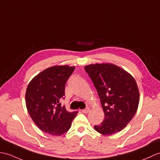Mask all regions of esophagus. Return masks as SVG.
<instances>
[{
  "mask_svg": "<svg viewBox=\"0 0 160 160\" xmlns=\"http://www.w3.org/2000/svg\"><path fill=\"white\" fill-rule=\"evenodd\" d=\"M81 111H82V113L87 114V113L89 112V111H90V108H87L82 110Z\"/></svg>",
  "mask_w": 160,
  "mask_h": 160,
  "instance_id": "34e87169",
  "label": "esophagus"
}]
</instances>
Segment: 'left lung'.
I'll return each instance as SVG.
<instances>
[{"label": "left lung", "mask_w": 160, "mask_h": 160, "mask_svg": "<svg viewBox=\"0 0 160 160\" xmlns=\"http://www.w3.org/2000/svg\"><path fill=\"white\" fill-rule=\"evenodd\" d=\"M85 71L98 91L104 112V119L94 126L102 135L121 131L134 116L138 107V85L130 73L110 63L91 64Z\"/></svg>", "instance_id": "8db88e82"}]
</instances>
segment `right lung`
I'll use <instances>...</instances> for the list:
<instances>
[{
    "mask_svg": "<svg viewBox=\"0 0 160 160\" xmlns=\"http://www.w3.org/2000/svg\"><path fill=\"white\" fill-rule=\"evenodd\" d=\"M75 69L68 65L53 66L38 74L26 91V105L35 125L44 132L61 136L71 128L78 111L69 112L60 103L67 80Z\"/></svg>",
    "mask_w": 160,
    "mask_h": 160,
    "instance_id": "1",
    "label": "right lung"
}]
</instances>
